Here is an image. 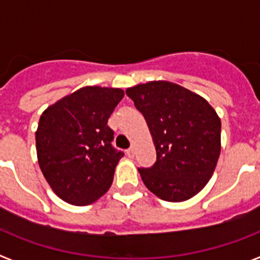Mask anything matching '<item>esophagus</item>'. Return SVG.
I'll return each instance as SVG.
<instances>
[{
    "mask_svg": "<svg viewBox=\"0 0 260 260\" xmlns=\"http://www.w3.org/2000/svg\"><path fill=\"white\" fill-rule=\"evenodd\" d=\"M126 153H127V156H130V157H133L134 156V148L133 147H130L127 151H126Z\"/></svg>",
    "mask_w": 260,
    "mask_h": 260,
    "instance_id": "1",
    "label": "esophagus"
}]
</instances>
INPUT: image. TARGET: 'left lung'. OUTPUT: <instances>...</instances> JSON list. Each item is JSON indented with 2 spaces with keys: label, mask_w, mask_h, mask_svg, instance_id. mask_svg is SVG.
Instances as JSON below:
<instances>
[{
  "label": "left lung",
  "mask_w": 260,
  "mask_h": 260,
  "mask_svg": "<svg viewBox=\"0 0 260 260\" xmlns=\"http://www.w3.org/2000/svg\"><path fill=\"white\" fill-rule=\"evenodd\" d=\"M146 119L156 162L139 168L147 189L167 202H183L207 185L220 156L221 122L197 93L157 80L126 89Z\"/></svg>",
  "instance_id": "obj_1"
}]
</instances>
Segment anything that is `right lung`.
<instances>
[{"instance_id": "1", "label": "right lung", "mask_w": 260, "mask_h": 260, "mask_svg": "<svg viewBox=\"0 0 260 260\" xmlns=\"http://www.w3.org/2000/svg\"><path fill=\"white\" fill-rule=\"evenodd\" d=\"M121 88L84 87L50 105L36 132L40 169L62 201L87 206L109 190L122 151L112 144L108 119Z\"/></svg>"}]
</instances>
